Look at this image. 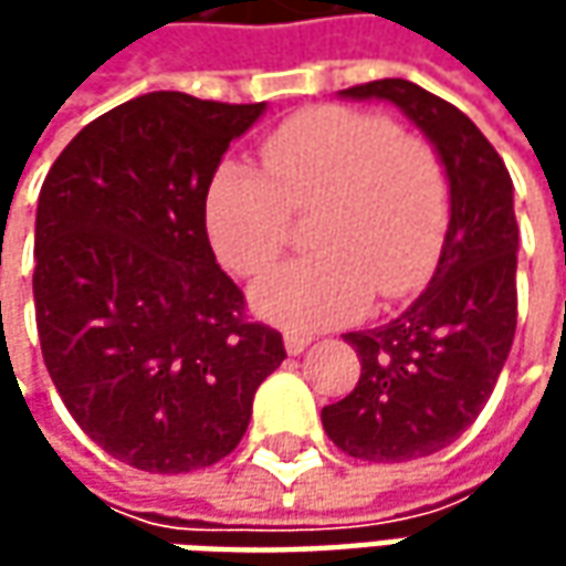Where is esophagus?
<instances>
[{"instance_id":"34e87169","label":"esophagus","mask_w":566,"mask_h":566,"mask_svg":"<svg viewBox=\"0 0 566 566\" xmlns=\"http://www.w3.org/2000/svg\"><path fill=\"white\" fill-rule=\"evenodd\" d=\"M286 353H290V356H298V353H305V349H308V343H312V337H308V334H293V331H290V334H286Z\"/></svg>"}]
</instances>
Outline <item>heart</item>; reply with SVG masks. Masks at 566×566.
I'll list each match as a JSON object with an SVG mask.
<instances>
[{
  "instance_id": "1",
  "label": "heart",
  "mask_w": 566,
  "mask_h": 566,
  "mask_svg": "<svg viewBox=\"0 0 566 566\" xmlns=\"http://www.w3.org/2000/svg\"><path fill=\"white\" fill-rule=\"evenodd\" d=\"M264 172L227 160L205 198L220 261L261 276L283 254L293 217L315 207L308 258L254 286V308L280 327L317 331L422 290L444 245L450 182L431 144L365 109L312 106L261 142Z\"/></svg>"
}]
</instances>
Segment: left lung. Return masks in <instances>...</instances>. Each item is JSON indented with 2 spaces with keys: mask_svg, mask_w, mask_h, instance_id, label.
Masks as SVG:
<instances>
[{
  "mask_svg": "<svg viewBox=\"0 0 566 566\" xmlns=\"http://www.w3.org/2000/svg\"><path fill=\"white\" fill-rule=\"evenodd\" d=\"M390 99L434 144L450 182V223L434 276L400 317L346 334L356 390L321 409L334 444L368 463H406L453 444L485 409L516 331L513 182L504 160L453 103L384 77L339 91Z\"/></svg>",
  "mask_w": 566,
  "mask_h": 566,
  "instance_id": "1",
  "label": "left lung"
}]
</instances>
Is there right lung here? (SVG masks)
Listing matches in <instances>:
<instances>
[{"label":"right lung","instance_id":"add662e5","mask_svg":"<svg viewBox=\"0 0 566 566\" xmlns=\"http://www.w3.org/2000/svg\"><path fill=\"white\" fill-rule=\"evenodd\" d=\"M264 103L154 91L84 125L36 201L46 371L84 434L144 472L213 467L242 441L283 337L245 317L205 227L207 186Z\"/></svg>","mask_w":566,"mask_h":566}]
</instances>
